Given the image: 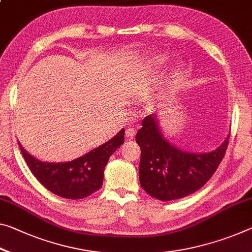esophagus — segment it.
I'll return each instance as SVG.
<instances>
[{
  "mask_svg": "<svg viewBox=\"0 0 252 252\" xmlns=\"http://www.w3.org/2000/svg\"><path fill=\"white\" fill-rule=\"evenodd\" d=\"M126 138L133 139V137L135 135V130L133 129V127H129V129H126Z\"/></svg>",
  "mask_w": 252,
  "mask_h": 252,
  "instance_id": "obj_1",
  "label": "esophagus"
}]
</instances>
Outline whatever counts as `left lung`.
Listing matches in <instances>:
<instances>
[{"instance_id":"1","label":"left lung","mask_w":252,"mask_h":252,"mask_svg":"<svg viewBox=\"0 0 252 252\" xmlns=\"http://www.w3.org/2000/svg\"><path fill=\"white\" fill-rule=\"evenodd\" d=\"M135 141L141 149L139 179L150 196L160 201L183 198L202 189L224 157L229 137L206 154L179 150L163 138L156 115L143 119Z\"/></svg>"}]
</instances>
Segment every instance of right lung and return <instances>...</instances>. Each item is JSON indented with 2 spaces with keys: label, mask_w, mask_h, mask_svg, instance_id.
I'll return each mask as SVG.
<instances>
[{
  "label": "right lung",
  "mask_w": 252,
  "mask_h": 252,
  "mask_svg": "<svg viewBox=\"0 0 252 252\" xmlns=\"http://www.w3.org/2000/svg\"><path fill=\"white\" fill-rule=\"evenodd\" d=\"M125 141V129L102 146L68 162H43L35 159L19 143L31 173L48 190L58 196L81 199L101 189L104 168L114 151Z\"/></svg>",
  "instance_id": "1"
}]
</instances>
